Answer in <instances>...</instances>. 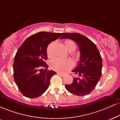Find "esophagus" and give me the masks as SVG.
Instances as JSON below:
<instances>
[{
	"label": "esophagus",
	"instance_id": "34e87169",
	"mask_svg": "<svg viewBox=\"0 0 120 120\" xmlns=\"http://www.w3.org/2000/svg\"><path fill=\"white\" fill-rule=\"evenodd\" d=\"M57 74H58V75H60V77H64V76H65V74H64L60 73H57Z\"/></svg>",
	"mask_w": 120,
	"mask_h": 120
}]
</instances>
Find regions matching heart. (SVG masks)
Segmentation results:
<instances>
[{
    "label": "heart",
    "mask_w": 120,
    "mask_h": 120,
    "mask_svg": "<svg viewBox=\"0 0 120 120\" xmlns=\"http://www.w3.org/2000/svg\"><path fill=\"white\" fill-rule=\"evenodd\" d=\"M66 47L69 51H74L76 49V45L73 41L71 40H67L65 42ZM53 43L52 42L48 45L46 49L47 56L49 57H52L53 56ZM73 65V63L71 59L57 58L53 59L50 63V66L51 68L54 71L59 72L63 73L71 69Z\"/></svg>",
    "instance_id": "obj_1"
}]
</instances>
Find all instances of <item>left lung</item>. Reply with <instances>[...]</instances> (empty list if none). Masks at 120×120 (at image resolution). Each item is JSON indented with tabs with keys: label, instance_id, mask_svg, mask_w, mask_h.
I'll return each instance as SVG.
<instances>
[{
	"label": "left lung",
	"instance_id": "1",
	"mask_svg": "<svg viewBox=\"0 0 120 120\" xmlns=\"http://www.w3.org/2000/svg\"><path fill=\"white\" fill-rule=\"evenodd\" d=\"M68 38L73 40L79 47L81 60L77 68L73 70L80 77L73 78L70 85H65L69 92L75 95H89L95 88L101 75L102 59L98 49L87 37L82 34L63 33L60 39Z\"/></svg>",
	"mask_w": 120,
	"mask_h": 120
}]
</instances>
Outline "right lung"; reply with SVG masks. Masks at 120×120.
Here are the masks:
<instances>
[{
    "mask_svg": "<svg viewBox=\"0 0 120 120\" xmlns=\"http://www.w3.org/2000/svg\"><path fill=\"white\" fill-rule=\"evenodd\" d=\"M63 33L41 31L28 37L18 49L13 63L15 82L23 95L36 98L49 88L50 78L56 74L53 71H42L48 68L45 62L47 59L46 49L52 41Z\"/></svg>",
    "mask_w": 120,
    "mask_h": 120,
    "instance_id": "obj_1",
    "label": "right lung"
}]
</instances>
